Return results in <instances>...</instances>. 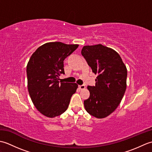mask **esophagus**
I'll list each match as a JSON object with an SVG mask.
<instances>
[{
  "mask_svg": "<svg viewBox=\"0 0 152 152\" xmlns=\"http://www.w3.org/2000/svg\"><path fill=\"white\" fill-rule=\"evenodd\" d=\"M79 88L80 89H84L86 88V86L85 85H80L79 86Z\"/></svg>",
  "mask_w": 152,
  "mask_h": 152,
  "instance_id": "obj_1",
  "label": "esophagus"
}]
</instances>
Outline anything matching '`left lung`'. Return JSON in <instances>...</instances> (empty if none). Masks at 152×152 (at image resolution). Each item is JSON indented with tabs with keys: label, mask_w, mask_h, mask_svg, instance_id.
<instances>
[{
	"label": "left lung",
	"mask_w": 152,
	"mask_h": 152,
	"mask_svg": "<svg viewBox=\"0 0 152 152\" xmlns=\"http://www.w3.org/2000/svg\"><path fill=\"white\" fill-rule=\"evenodd\" d=\"M81 53L97 75L95 86H88L89 99L84 106L96 118L107 117L117 108L127 87V71L119 55L101 44L83 46Z\"/></svg>",
	"instance_id": "left-lung-1"
}]
</instances>
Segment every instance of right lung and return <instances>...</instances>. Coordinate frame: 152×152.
<instances>
[{"instance_id":"1","label":"right lung","mask_w":152,"mask_h":152,"mask_svg":"<svg viewBox=\"0 0 152 152\" xmlns=\"http://www.w3.org/2000/svg\"><path fill=\"white\" fill-rule=\"evenodd\" d=\"M78 46L60 42L44 44L28 61V91L35 107L46 117L54 118L65 112L78 88L76 83L61 82L59 78L64 74V59Z\"/></svg>"}]
</instances>
